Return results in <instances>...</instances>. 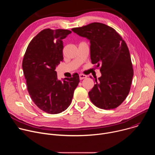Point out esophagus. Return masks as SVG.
<instances>
[{
    "label": "esophagus",
    "mask_w": 155,
    "mask_h": 155,
    "mask_svg": "<svg viewBox=\"0 0 155 155\" xmlns=\"http://www.w3.org/2000/svg\"><path fill=\"white\" fill-rule=\"evenodd\" d=\"M87 77L86 75H84V74H80L79 75V78L80 80H82V79H84V78H86Z\"/></svg>",
    "instance_id": "obj_1"
}]
</instances>
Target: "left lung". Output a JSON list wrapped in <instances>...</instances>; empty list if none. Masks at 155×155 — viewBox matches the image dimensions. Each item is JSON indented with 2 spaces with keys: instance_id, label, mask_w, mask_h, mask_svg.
I'll use <instances>...</instances> for the list:
<instances>
[{
  "instance_id": "left-lung-1",
  "label": "left lung",
  "mask_w": 155,
  "mask_h": 155,
  "mask_svg": "<svg viewBox=\"0 0 155 155\" xmlns=\"http://www.w3.org/2000/svg\"><path fill=\"white\" fill-rule=\"evenodd\" d=\"M72 31L90 40L91 62L101 66V77L88 93L90 100L102 109L117 108L127 96L134 75L126 43L114 29L100 23Z\"/></svg>"
}]
</instances>
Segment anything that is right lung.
<instances>
[{"label":"right lung","mask_w":155,"mask_h":155,"mask_svg":"<svg viewBox=\"0 0 155 155\" xmlns=\"http://www.w3.org/2000/svg\"><path fill=\"white\" fill-rule=\"evenodd\" d=\"M72 32L47 29L30 42L25 53L23 70L28 90L34 104L50 114L61 113L70 105L79 76L58 80L55 71L63 60V41Z\"/></svg>","instance_id":"1"}]
</instances>
